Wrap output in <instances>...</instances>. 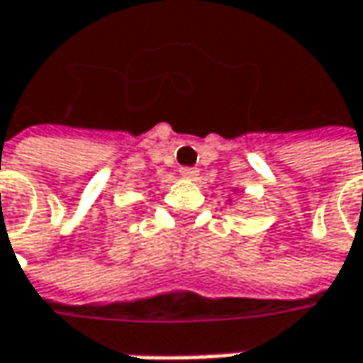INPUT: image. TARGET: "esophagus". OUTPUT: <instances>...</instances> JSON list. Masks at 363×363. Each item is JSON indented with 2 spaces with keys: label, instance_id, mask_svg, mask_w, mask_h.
Returning a JSON list of instances; mask_svg holds the SVG:
<instances>
[{
  "label": "esophagus",
  "instance_id": "esophagus-1",
  "mask_svg": "<svg viewBox=\"0 0 363 363\" xmlns=\"http://www.w3.org/2000/svg\"><path fill=\"white\" fill-rule=\"evenodd\" d=\"M198 169L196 167H182V177L184 179H196L198 177Z\"/></svg>",
  "mask_w": 363,
  "mask_h": 363
}]
</instances>
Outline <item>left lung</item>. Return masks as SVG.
I'll return each instance as SVG.
<instances>
[{
  "label": "left lung",
  "instance_id": "left-lung-1",
  "mask_svg": "<svg viewBox=\"0 0 363 363\" xmlns=\"http://www.w3.org/2000/svg\"><path fill=\"white\" fill-rule=\"evenodd\" d=\"M233 191H237V190H233ZM228 202H230V200H228Z\"/></svg>",
  "mask_w": 363,
  "mask_h": 363
}]
</instances>
